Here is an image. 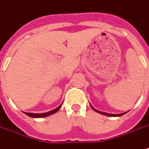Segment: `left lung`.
Here are the masks:
<instances>
[{
  "mask_svg": "<svg viewBox=\"0 0 149 149\" xmlns=\"http://www.w3.org/2000/svg\"><path fill=\"white\" fill-rule=\"evenodd\" d=\"M91 106V105H90ZM91 108L95 110V112H97V113H101V114H104V115H106V116H111V117H119V116H122L123 114L124 113H118V114H112V113H104V112H101L99 111V110H97V109H95V108L93 107V106H91Z\"/></svg>",
  "mask_w": 149,
  "mask_h": 149,
  "instance_id": "8db88e82",
  "label": "left lung"
}]
</instances>
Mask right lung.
<instances>
[{
  "instance_id": "right-lung-1",
  "label": "right lung",
  "mask_w": 149,
  "mask_h": 149,
  "mask_svg": "<svg viewBox=\"0 0 149 149\" xmlns=\"http://www.w3.org/2000/svg\"><path fill=\"white\" fill-rule=\"evenodd\" d=\"M61 106H62V104H61L58 108L54 109L51 110V111L47 112V113H26V112H25V113H26V115H28V116H30V117H31V118H44V117H46V116H49V115H51V114H53V113H56L57 111H59V109L61 108Z\"/></svg>"
}]
</instances>
